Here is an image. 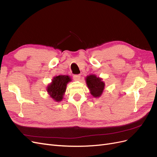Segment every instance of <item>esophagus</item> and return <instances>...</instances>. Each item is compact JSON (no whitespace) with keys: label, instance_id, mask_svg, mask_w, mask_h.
Returning a JSON list of instances; mask_svg holds the SVG:
<instances>
[{"label":"esophagus","instance_id":"esophagus-1","mask_svg":"<svg viewBox=\"0 0 157 157\" xmlns=\"http://www.w3.org/2000/svg\"><path fill=\"white\" fill-rule=\"evenodd\" d=\"M73 79L75 81H78L80 79V75H75L73 76Z\"/></svg>","mask_w":157,"mask_h":157}]
</instances>
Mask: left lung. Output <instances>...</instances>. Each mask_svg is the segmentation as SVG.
<instances>
[{
	"instance_id": "8db88e82",
	"label": "left lung",
	"mask_w": 157,
	"mask_h": 157,
	"mask_svg": "<svg viewBox=\"0 0 157 157\" xmlns=\"http://www.w3.org/2000/svg\"><path fill=\"white\" fill-rule=\"evenodd\" d=\"M102 80L96 75H90L85 78L90 93L94 98H99L103 94L105 84Z\"/></svg>"
}]
</instances>
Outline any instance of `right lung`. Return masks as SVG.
Wrapping results in <instances>:
<instances>
[{"label":"right lung","mask_w":157,"mask_h":157,"mask_svg":"<svg viewBox=\"0 0 157 157\" xmlns=\"http://www.w3.org/2000/svg\"><path fill=\"white\" fill-rule=\"evenodd\" d=\"M71 81V78L68 75L56 76L47 86L46 91L55 101L60 102L63 98L67 85Z\"/></svg>","instance_id":"obj_1"}]
</instances>
